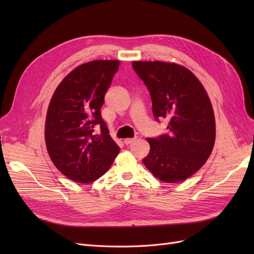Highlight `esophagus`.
<instances>
[{
  "instance_id": "esophagus-1",
  "label": "esophagus",
  "mask_w": 254,
  "mask_h": 254,
  "mask_svg": "<svg viewBox=\"0 0 254 254\" xmlns=\"http://www.w3.org/2000/svg\"><path fill=\"white\" fill-rule=\"evenodd\" d=\"M136 140V137H128V139H125L124 140V143L126 144V145H129V144H131L132 142H134Z\"/></svg>"
}]
</instances>
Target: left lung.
Here are the masks:
<instances>
[{
    "label": "left lung",
    "instance_id": "obj_1",
    "mask_svg": "<svg viewBox=\"0 0 254 254\" xmlns=\"http://www.w3.org/2000/svg\"><path fill=\"white\" fill-rule=\"evenodd\" d=\"M147 87L155 120H168L167 132L148 137L143 159L153 176L167 183L188 179L210 157L215 143V119L210 98L188 68L161 61H133Z\"/></svg>",
    "mask_w": 254,
    "mask_h": 254
}]
</instances>
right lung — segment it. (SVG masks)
Wrapping results in <instances>:
<instances>
[{
  "label": "right lung",
  "instance_id": "add662e5",
  "mask_svg": "<svg viewBox=\"0 0 254 254\" xmlns=\"http://www.w3.org/2000/svg\"><path fill=\"white\" fill-rule=\"evenodd\" d=\"M119 64L118 60H95L77 66L51 99L45 143L53 163L73 181L98 179L120 152L101 114Z\"/></svg>",
  "mask_w": 254,
  "mask_h": 254
}]
</instances>
